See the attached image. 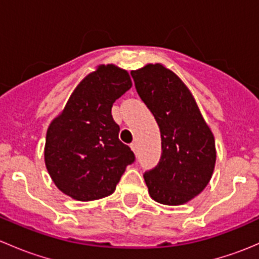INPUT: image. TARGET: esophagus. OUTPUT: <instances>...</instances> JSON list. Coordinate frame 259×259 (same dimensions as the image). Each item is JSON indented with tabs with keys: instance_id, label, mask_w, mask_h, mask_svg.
I'll return each mask as SVG.
<instances>
[{
	"instance_id": "1",
	"label": "esophagus",
	"mask_w": 259,
	"mask_h": 259,
	"mask_svg": "<svg viewBox=\"0 0 259 259\" xmlns=\"http://www.w3.org/2000/svg\"><path fill=\"white\" fill-rule=\"evenodd\" d=\"M130 148H132V150L134 151V154H138V146H137V143H132V144H130Z\"/></svg>"
}]
</instances>
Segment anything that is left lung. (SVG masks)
Wrapping results in <instances>:
<instances>
[{
	"mask_svg": "<svg viewBox=\"0 0 259 259\" xmlns=\"http://www.w3.org/2000/svg\"><path fill=\"white\" fill-rule=\"evenodd\" d=\"M132 76L160 129V160L144 174L149 194L161 204H185L203 192L213 176V133L189 89L171 70L148 64L132 71Z\"/></svg>",
	"mask_w": 259,
	"mask_h": 259,
	"instance_id": "obj_1",
	"label": "left lung"
}]
</instances>
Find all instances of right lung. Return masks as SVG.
<instances>
[{"label":"right lung","mask_w":259,"mask_h":259,"mask_svg":"<svg viewBox=\"0 0 259 259\" xmlns=\"http://www.w3.org/2000/svg\"><path fill=\"white\" fill-rule=\"evenodd\" d=\"M126 70L99 65L72 91L49 125L45 164L64 194L80 202L113 194L134 153L119 140L111 108L132 88Z\"/></svg>","instance_id":"add662e5"}]
</instances>
